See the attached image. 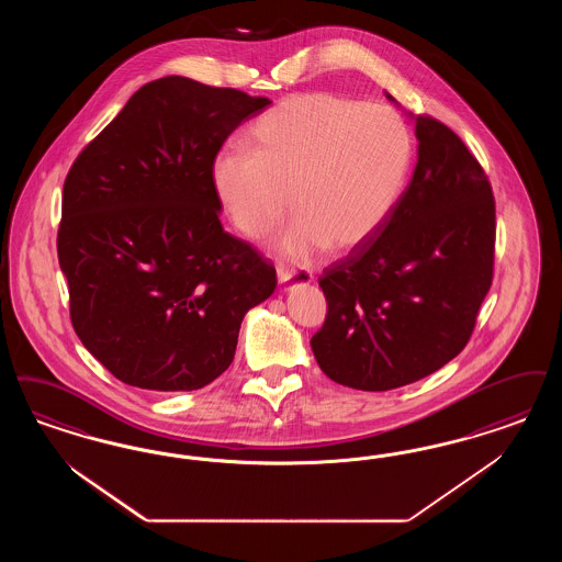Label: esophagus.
<instances>
[{
  "label": "esophagus",
  "instance_id": "obj_1",
  "mask_svg": "<svg viewBox=\"0 0 562 562\" xmlns=\"http://www.w3.org/2000/svg\"><path fill=\"white\" fill-rule=\"evenodd\" d=\"M312 280L314 278H312L310 271H278V282H280L282 291H292L296 286H307Z\"/></svg>",
  "mask_w": 562,
  "mask_h": 562
}]
</instances>
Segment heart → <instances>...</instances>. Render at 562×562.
Listing matches in <instances>:
<instances>
[{
    "instance_id": "b5f03b06",
    "label": "heart",
    "mask_w": 562,
    "mask_h": 562,
    "mask_svg": "<svg viewBox=\"0 0 562 562\" xmlns=\"http://www.w3.org/2000/svg\"><path fill=\"white\" fill-rule=\"evenodd\" d=\"M247 144L250 155L213 157L215 196L243 236L261 238L284 217L289 191L296 215L273 250L296 263L372 238L402 199L412 160V135L393 109L326 91L284 98L255 121Z\"/></svg>"
}]
</instances>
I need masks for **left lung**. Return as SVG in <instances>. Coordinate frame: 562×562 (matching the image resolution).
<instances>
[{"mask_svg":"<svg viewBox=\"0 0 562 562\" xmlns=\"http://www.w3.org/2000/svg\"><path fill=\"white\" fill-rule=\"evenodd\" d=\"M407 116L418 139L412 181L381 229L319 276L328 314L312 338L315 361L360 391L397 389L453 360L494 278L487 176L443 123Z\"/></svg>","mask_w":562,"mask_h":562,"instance_id":"8db88e82","label":"left lung"}]
</instances>
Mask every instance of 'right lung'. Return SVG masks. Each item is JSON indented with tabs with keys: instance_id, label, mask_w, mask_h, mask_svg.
<instances>
[{
	"instance_id": "1",
	"label": "right lung",
	"mask_w": 562,
	"mask_h": 562,
	"mask_svg": "<svg viewBox=\"0 0 562 562\" xmlns=\"http://www.w3.org/2000/svg\"><path fill=\"white\" fill-rule=\"evenodd\" d=\"M270 98L171 75L135 91L72 162L58 261L70 322L113 376L194 391L234 360L248 310L276 270L227 234L211 162Z\"/></svg>"
}]
</instances>
